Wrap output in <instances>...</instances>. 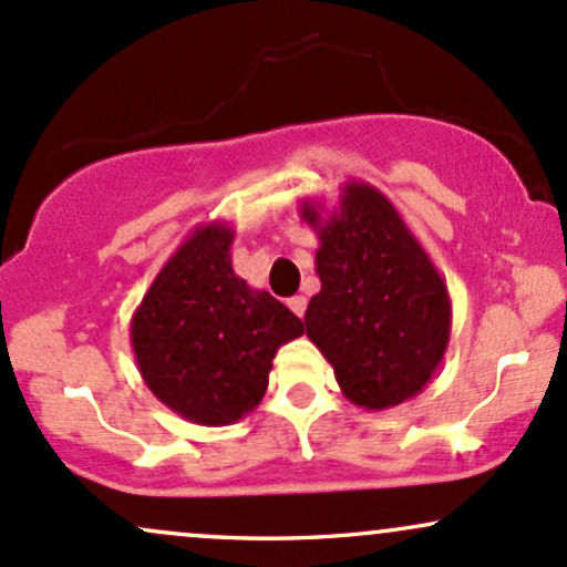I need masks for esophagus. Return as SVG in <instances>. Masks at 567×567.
Wrapping results in <instances>:
<instances>
[{
    "instance_id": "obj_1",
    "label": "esophagus",
    "mask_w": 567,
    "mask_h": 567,
    "mask_svg": "<svg viewBox=\"0 0 567 567\" xmlns=\"http://www.w3.org/2000/svg\"><path fill=\"white\" fill-rule=\"evenodd\" d=\"M288 306L292 311H296L298 317H303V311H306V298L303 296H292L290 301H288Z\"/></svg>"
}]
</instances>
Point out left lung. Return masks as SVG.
Wrapping results in <instances>:
<instances>
[{"label":"left lung","mask_w":567,"mask_h":567,"mask_svg":"<svg viewBox=\"0 0 567 567\" xmlns=\"http://www.w3.org/2000/svg\"><path fill=\"white\" fill-rule=\"evenodd\" d=\"M301 218L320 239L322 282L306 309V336L343 396L386 410L421 394L451 341V296L437 266L386 194L365 181H349L333 213L303 199Z\"/></svg>","instance_id":"8db88e82"}]
</instances>
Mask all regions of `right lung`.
<instances>
[{
  "instance_id": "obj_1",
  "label": "right lung",
  "mask_w": 567,
  "mask_h": 567,
  "mask_svg": "<svg viewBox=\"0 0 567 567\" xmlns=\"http://www.w3.org/2000/svg\"><path fill=\"white\" fill-rule=\"evenodd\" d=\"M234 229L210 220L167 258L133 320L141 379L162 405L202 426H226L258 408L277 349L303 322L231 269Z\"/></svg>"
}]
</instances>
